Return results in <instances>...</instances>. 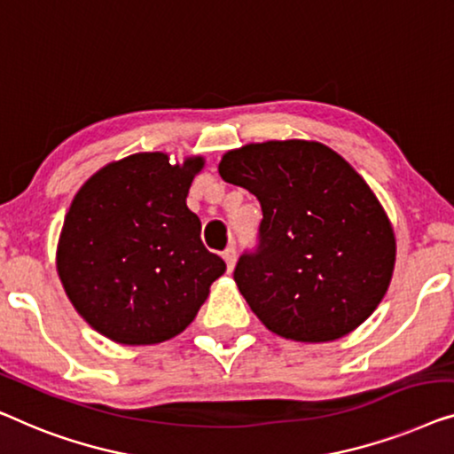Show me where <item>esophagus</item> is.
I'll list each match as a JSON object with an SVG mask.
<instances>
[{
	"instance_id": "1",
	"label": "esophagus",
	"mask_w": 454,
	"mask_h": 454,
	"mask_svg": "<svg viewBox=\"0 0 454 454\" xmlns=\"http://www.w3.org/2000/svg\"><path fill=\"white\" fill-rule=\"evenodd\" d=\"M222 257H224V261H226L228 271H232L234 265H236V248L234 247H228L226 251H224V254H222Z\"/></svg>"
}]
</instances>
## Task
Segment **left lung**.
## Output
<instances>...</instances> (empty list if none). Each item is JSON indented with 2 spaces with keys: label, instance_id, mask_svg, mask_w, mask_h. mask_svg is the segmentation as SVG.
Masks as SVG:
<instances>
[{
  "label": "left lung",
  "instance_id": "obj_1",
  "mask_svg": "<svg viewBox=\"0 0 454 454\" xmlns=\"http://www.w3.org/2000/svg\"><path fill=\"white\" fill-rule=\"evenodd\" d=\"M218 170L263 209L257 253L234 270L259 321L304 343L360 327L388 290L397 242L354 166L325 144L273 139L226 152Z\"/></svg>",
  "mask_w": 454,
  "mask_h": 454
}]
</instances>
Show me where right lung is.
<instances>
[{
	"instance_id": "add662e5",
	"label": "right lung",
	"mask_w": 454,
	"mask_h": 454,
	"mask_svg": "<svg viewBox=\"0 0 454 454\" xmlns=\"http://www.w3.org/2000/svg\"><path fill=\"white\" fill-rule=\"evenodd\" d=\"M203 156L170 164L139 152L102 166L75 193L57 242L69 302L100 335L152 346L183 333L226 271L187 207Z\"/></svg>"
}]
</instances>
